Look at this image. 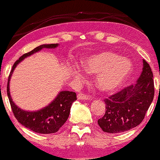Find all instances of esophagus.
<instances>
[{"instance_id":"esophagus-1","label":"esophagus","mask_w":160,"mask_h":160,"mask_svg":"<svg viewBox=\"0 0 160 160\" xmlns=\"http://www.w3.org/2000/svg\"><path fill=\"white\" fill-rule=\"evenodd\" d=\"M77 99L80 100H89L90 99V97L86 93H83V92H80L78 95H77Z\"/></svg>"}]
</instances>
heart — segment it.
Instances as JSON below:
<instances>
[{"label":"heart","instance_id":"heart-1","mask_svg":"<svg viewBox=\"0 0 160 160\" xmlns=\"http://www.w3.org/2000/svg\"><path fill=\"white\" fill-rule=\"evenodd\" d=\"M81 63L87 73L97 74L96 85L104 92H113L120 88L133 71V65L128 59L121 58L111 51L90 54L82 59ZM73 74L77 79L84 77L78 68L73 69Z\"/></svg>","mask_w":160,"mask_h":160}]
</instances>
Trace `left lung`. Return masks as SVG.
Instances as JSON below:
<instances>
[{
  "mask_svg": "<svg viewBox=\"0 0 160 160\" xmlns=\"http://www.w3.org/2000/svg\"><path fill=\"white\" fill-rule=\"evenodd\" d=\"M152 77L150 65L143 60L142 72L137 83L104 100L106 113L98 120L99 127L104 132H124L142 122L154 97Z\"/></svg>",
  "mask_w": 160,
  "mask_h": 160,
  "instance_id": "obj_1",
  "label": "left lung"
}]
</instances>
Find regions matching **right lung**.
<instances>
[{
	"mask_svg": "<svg viewBox=\"0 0 160 160\" xmlns=\"http://www.w3.org/2000/svg\"><path fill=\"white\" fill-rule=\"evenodd\" d=\"M58 45V44L42 45L36 47L31 52L24 54L14 63L8 77L7 92L13 115L17 120L24 127L39 134H46L55 133L61 128V127H62L69 117L72 103L77 100L76 92L61 91L48 106L36 112H27L21 109L13 102L10 93L9 83L15 68L25 58L39 52L42 48H54Z\"/></svg>",
	"mask_w": 160,
	"mask_h": 160,
	"instance_id": "add662e5",
	"label": "right lung"
}]
</instances>
